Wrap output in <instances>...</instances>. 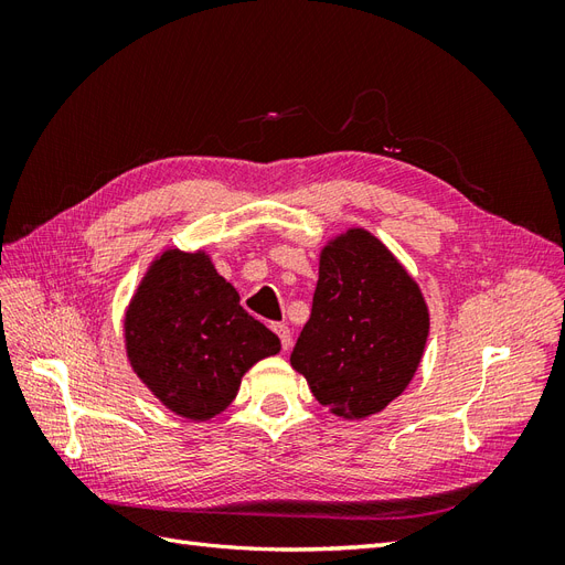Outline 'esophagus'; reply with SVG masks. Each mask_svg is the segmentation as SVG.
<instances>
[{
  "instance_id": "1",
  "label": "esophagus",
  "mask_w": 565,
  "mask_h": 565,
  "mask_svg": "<svg viewBox=\"0 0 565 565\" xmlns=\"http://www.w3.org/2000/svg\"><path fill=\"white\" fill-rule=\"evenodd\" d=\"M273 332H276V334L280 337V344H282V349H285V351H287L289 347H292V334H289V328H287V324H282V322L273 324Z\"/></svg>"
}]
</instances>
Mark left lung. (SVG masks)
Instances as JSON below:
<instances>
[{"label": "left lung", "instance_id": "8db88e82", "mask_svg": "<svg viewBox=\"0 0 565 565\" xmlns=\"http://www.w3.org/2000/svg\"><path fill=\"white\" fill-rule=\"evenodd\" d=\"M429 328L417 280L377 235L351 226L318 254L311 318L289 363L332 415L361 422L413 382Z\"/></svg>", "mask_w": 565, "mask_h": 565}]
</instances>
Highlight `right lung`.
<instances>
[{
    "instance_id": "obj_1",
    "label": "right lung",
    "mask_w": 565,
    "mask_h": 565,
    "mask_svg": "<svg viewBox=\"0 0 565 565\" xmlns=\"http://www.w3.org/2000/svg\"><path fill=\"white\" fill-rule=\"evenodd\" d=\"M122 334L136 377L188 422L224 413L245 372L280 353V339L243 309L207 249H162L134 289Z\"/></svg>"
}]
</instances>
